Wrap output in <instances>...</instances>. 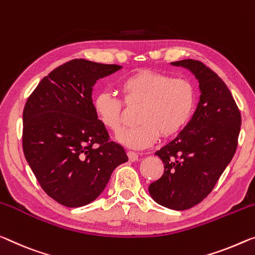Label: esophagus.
<instances>
[{
    "mask_svg": "<svg viewBox=\"0 0 255 255\" xmlns=\"http://www.w3.org/2000/svg\"><path fill=\"white\" fill-rule=\"evenodd\" d=\"M128 159L131 160V162H135V160H138V154L134 151H128Z\"/></svg>",
    "mask_w": 255,
    "mask_h": 255,
    "instance_id": "obj_1",
    "label": "esophagus"
}]
</instances>
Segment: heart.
Instances as JSON below:
<instances>
[{
  "label": "heart",
  "instance_id": "obj_1",
  "mask_svg": "<svg viewBox=\"0 0 255 255\" xmlns=\"http://www.w3.org/2000/svg\"><path fill=\"white\" fill-rule=\"evenodd\" d=\"M120 90L125 105H140L135 117L139 124L117 135V140L128 148L150 147L159 134L163 138L177 135L193 114L195 90L186 78L140 69L123 78ZM124 104L112 93L101 92L93 100V111L109 131L119 133L124 123Z\"/></svg>",
  "mask_w": 255,
  "mask_h": 255
}]
</instances>
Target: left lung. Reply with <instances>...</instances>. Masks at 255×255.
Wrapping results in <instances>:
<instances>
[{"label":"left lung","mask_w":255,"mask_h":255,"mask_svg":"<svg viewBox=\"0 0 255 255\" xmlns=\"http://www.w3.org/2000/svg\"><path fill=\"white\" fill-rule=\"evenodd\" d=\"M171 65L194 74L201 96L189 123L177 138L155 152L164 163V174L148 190L159 205L183 211L212 191L233 159L242 117L229 89L212 69L193 59Z\"/></svg>","instance_id":"obj_1"}]
</instances>
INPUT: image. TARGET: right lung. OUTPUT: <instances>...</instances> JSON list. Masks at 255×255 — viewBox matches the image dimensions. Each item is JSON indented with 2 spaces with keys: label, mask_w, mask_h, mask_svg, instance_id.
<instances>
[{
  "label": "right lung",
  "mask_w": 255,
  "mask_h": 255,
  "mask_svg": "<svg viewBox=\"0 0 255 255\" xmlns=\"http://www.w3.org/2000/svg\"><path fill=\"white\" fill-rule=\"evenodd\" d=\"M122 68L73 59L38 83L23 108L22 148L42 189L67 207L103 193L113 171L128 162L93 111L92 88Z\"/></svg>",
  "instance_id": "add662e5"
}]
</instances>
